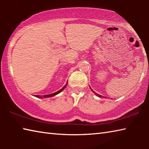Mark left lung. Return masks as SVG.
<instances>
[{"mask_svg": "<svg viewBox=\"0 0 149 149\" xmlns=\"http://www.w3.org/2000/svg\"><path fill=\"white\" fill-rule=\"evenodd\" d=\"M90 89L92 90V91H93V93H95V94L96 95H97V97H100V98H101V97H102V96H101V95H99V94H97V93H96L95 92H94V91H93V89H91V87H90Z\"/></svg>", "mask_w": 149, "mask_h": 149, "instance_id": "8db88e82", "label": "left lung"}]
</instances>
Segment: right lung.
Returning <instances> with one entry per match:
<instances>
[{"instance_id":"add662e5","label":"right lung","mask_w":149,"mask_h":149,"mask_svg":"<svg viewBox=\"0 0 149 149\" xmlns=\"http://www.w3.org/2000/svg\"><path fill=\"white\" fill-rule=\"evenodd\" d=\"M67 84H65V85H64V87H63L61 89L59 90V91H58L57 92H55V93H52V94H50V95H43V97H42V96H40V95H36V97H38V98H42V97H44V98H48V97H53V96L56 95L57 94H58V93H60V92H62V91L64 89V88H65V87H66Z\"/></svg>"}]
</instances>
